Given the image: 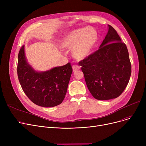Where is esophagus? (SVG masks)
Here are the masks:
<instances>
[{"label":"esophagus","instance_id":"esophagus-1","mask_svg":"<svg viewBox=\"0 0 146 146\" xmlns=\"http://www.w3.org/2000/svg\"><path fill=\"white\" fill-rule=\"evenodd\" d=\"M72 68H73V71L74 72H77L78 70H79V69H80V67L79 66H78V65H73L72 66Z\"/></svg>","mask_w":146,"mask_h":146}]
</instances>
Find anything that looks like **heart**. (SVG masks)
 Listing matches in <instances>:
<instances>
[{
    "label": "heart",
    "instance_id": "1",
    "mask_svg": "<svg viewBox=\"0 0 146 146\" xmlns=\"http://www.w3.org/2000/svg\"><path fill=\"white\" fill-rule=\"evenodd\" d=\"M96 38V32L91 28L74 30L66 36L62 47L72 49L73 56L78 60H82L90 54Z\"/></svg>",
    "mask_w": 146,
    "mask_h": 146
}]
</instances>
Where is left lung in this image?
Listing matches in <instances>:
<instances>
[{
  "label": "left lung",
  "instance_id": "1",
  "mask_svg": "<svg viewBox=\"0 0 146 146\" xmlns=\"http://www.w3.org/2000/svg\"><path fill=\"white\" fill-rule=\"evenodd\" d=\"M108 28L99 48L79 63L89 90L98 100L121 95L131 74L127 46L121 42L116 30L110 25Z\"/></svg>",
  "mask_w": 146,
  "mask_h": 146
}]
</instances>
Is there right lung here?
<instances>
[{"label":"right lung","mask_w":146,"mask_h":146,"mask_svg":"<svg viewBox=\"0 0 146 146\" xmlns=\"http://www.w3.org/2000/svg\"><path fill=\"white\" fill-rule=\"evenodd\" d=\"M73 69L70 63L51 70L37 72L26 60L24 45L18 54L17 73L22 90L35 104L53 107L64 100Z\"/></svg>","instance_id":"1"}]
</instances>
